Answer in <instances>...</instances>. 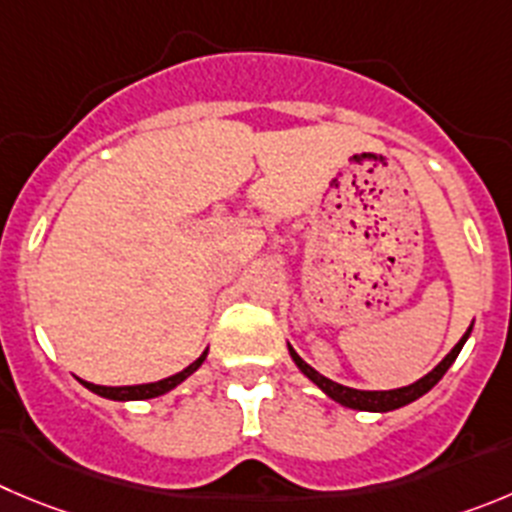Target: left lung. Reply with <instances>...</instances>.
<instances>
[{
    "mask_svg": "<svg viewBox=\"0 0 512 512\" xmlns=\"http://www.w3.org/2000/svg\"><path fill=\"white\" fill-rule=\"evenodd\" d=\"M470 331H472V326L467 328V333L460 338V341H457V346L452 348V351L447 353V356H444L442 361H439V364L434 366V369L429 371L427 376H422V379L414 381V384L401 386V389H391V391H361V389H351V386L336 384V381H331V379H326V376L318 374L313 366L305 364L303 358L295 353V348L290 346V343H288V351H290V356H293L295 366H298V369L303 371V374L308 376V379L313 381V384L318 386L323 394H328L333 401L343 404V407L358 409V412H391V409L407 407V404L417 401L419 396L427 394V391L432 389V386L437 384V381L442 379L444 374H447V369L455 364V358L460 356L462 346H465V341L470 338Z\"/></svg>",
    "mask_w": 512,
    "mask_h": 512,
    "instance_id": "obj_1",
    "label": "left lung"
}]
</instances>
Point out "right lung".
<instances>
[{"instance_id":"1","label":"right lung","mask_w":512,"mask_h":512,"mask_svg":"<svg viewBox=\"0 0 512 512\" xmlns=\"http://www.w3.org/2000/svg\"><path fill=\"white\" fill-rule=\"evenodd\" d=\"M209 351V348H207ZM207 351L202 353V356L194 361V364L186 366L184 371H179V374L169 376V379H161V381H154V384H138V386H98V384H88V381H80V384L85 386V389H90L93 394L98 396H105V399H113V401H138V399H154V396H161L166 394V391H171L174 386H179L181 381L189 379L194 371L199 369V366L204 364V358H207Z\"/></svg>"}]
</instances>
